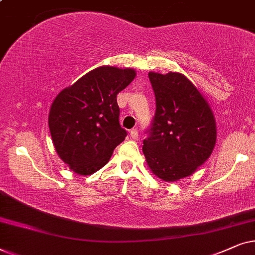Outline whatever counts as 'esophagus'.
I'll list each match as a JSON object with an SVG mask.
<instances>
[{
  "instance_id": "34e87169",
  "label": "esophagus",
  "mask_w": 255,
  "mask_h": 255,
  "mask_svg": "<svg viewBox=\"0 0 255 255\" xmlns=\"http://www.w3.org/2000/svg\"><path fill=\"white\" fill-rule=\"evenodd\" d=\"M129 135H130V137L133 138V140H136V138L138 137V133H137L136 128H133V129H130Z\"/></svg>"
}]
</instances>
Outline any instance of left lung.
Listing matches in <instances>:
<instances>
[{"instance_id": "8db88e82", "label": "left lung", "mask_w": 255, "mask_h": 255, "mask_svg": "<svg viewBox=\"0 0 255 255\" xmlns=\"http://www.w3.org/2000/svg\"><path fill=\"white\" fill-rule=\"evenodd\" d=\"M148 76L156 113L142 147L145 162L162 181H181L211 156L217 141L215 115L206 98L184 74L151 71Z\"/></svg>"}]
</instances>
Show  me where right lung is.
<instances>
[{"mask_svg": "<svg viewBox=\"0 0 255 255\" xmlns=\"http://www.w3.org/2000/svg\"><path fill=\"white\" fill-rule=\"evenodd\" d=\"M134 69L97 67L57 94L49 112V129L59 158L73 172L88 176L107 164L125 140L117 96L134 78Z\"/></svg>", "mask_w": 255, "mask_h": 255, "instance_id": "add662e5", "label": "right lung"}]
</instances>
